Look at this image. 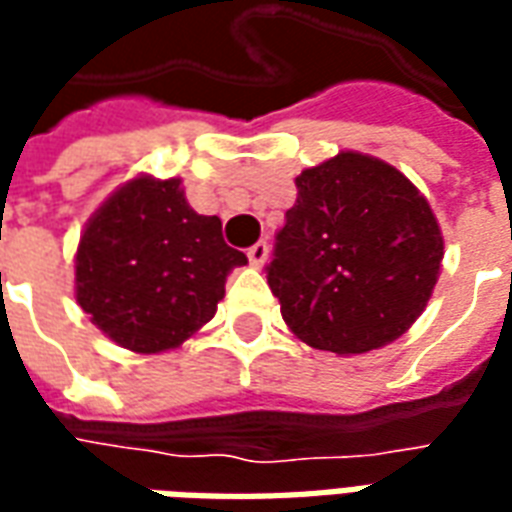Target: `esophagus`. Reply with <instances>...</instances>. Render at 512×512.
Wrapping results in <instances>:
<instances>
[{"label":"esophagus","mask_w":512,"mask_h":512,"mask_svg":"<svg viewBox=\"0 0 512 512\" xmlns=\"http://www.w3.org/2000/svg\"><path fill=\"white\" fill-rule=\"evenodd\" d=\"M246 257H249V263H252L255 268L263 266V263L268 260V241H257L255 246H249Z\"/></svg>","instance_id":"obj_1"}]
</instances>
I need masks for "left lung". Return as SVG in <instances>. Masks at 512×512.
<instances>
[{"label": "left lung", "mask_w": 512, "mask_h": 512, "mask_svg": "<svg viewBox=\"0 0 512 512\" xmlns=\"http://www.w3.org/2000/svg\"><path fill=\"white\" fill-rule=\"evenodd\" d=\"M296 189L266 266L290 332L340 356L406 334L444 257L428 200L403 172L354 150L304 169Z\"/></svg>", "instance_id": "8db88e82"}]
</instances>
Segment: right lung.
Masks as SVG:
<instances>
[{"mask_svg": "<svg viewBox=\"0 0 512 512\" xmlns=\"http://www.w3.org/2000/svg\"><path fill=\"white\" fill-rule=\"evenodd\" d=\"M246 255L219 216L191 208L178 178H134L87 222L76 249V301L136 354H161L208 323Z\"/></svg>", "mask_w": 512, "mask_h": 512, "instance_id": "right-lung-1", "label": "right lung"}]
</instances>
